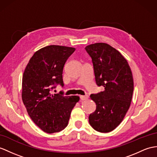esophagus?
<instances>
[{"label":"esophagus","instance_id":"34e87169","mask_svg":"<svg viewBox=\"0 0 157 157\" xmlns=\"http://www.w3.org/2000/svg\"><path fill=\"white\" fill-rule=\"evenodd\" d=\"M81 100H82V101H86V100H87L88 98H89V96H88V95H81Z\"/></svg>","mask_w":157,"mask_h":157}]
</instances>
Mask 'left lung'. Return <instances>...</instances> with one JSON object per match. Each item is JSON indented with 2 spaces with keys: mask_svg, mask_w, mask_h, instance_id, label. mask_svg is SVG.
<instances>
[{
  "mask_svg": "<svg viewBox=\"0 0 157 157\" xmlns=\"http://www.w3.org/2000/svg\"><path fill=\"white\" fill-rule=\"evenodd\" d=\"M85 49L92 58L96 83L104 87L103 91L90 96L97 106L89 121L95 131L109 132L121 124L131 105V69L121 53L108 44H91Z\"/></svg>",
  "mask_w": 157,
  "mask_h": 157,
  "instance_id": "1",
  "label": "left lung"
}]
</instances>
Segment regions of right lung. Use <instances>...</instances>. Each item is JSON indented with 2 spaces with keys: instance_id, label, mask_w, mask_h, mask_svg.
<instances>
[{
  "instance_id": "right-lung-1",
  "label": "right lung",
  "mask_w": 157,
  "mask_h": 157,
  "mask_svg": "<svg viewBox=\"0 0 157 157\" xmlns=\"http://www.w3.org/2000/svg\"><path fill=\"white\" fill-rule=\"evenodd\" d=\"M75 48L49 45L34 53L22 76V100L29 117L42 131L59 132L68 125L80 98L51 94L56 84L63 86L64 65Z\"/></svg>"
}]
</instances>
